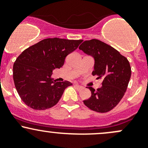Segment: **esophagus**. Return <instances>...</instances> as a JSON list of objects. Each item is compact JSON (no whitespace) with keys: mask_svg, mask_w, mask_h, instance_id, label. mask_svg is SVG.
<instances>
[{"mask_svg":"<svg viewBox=\"0 0 148 148\" xmlns=\"http://www.w3.org/2000/svg\"><path fill=\"white\" fill-rule=\"evenodd\" d=\"M74 86H75V87L76 88V89H77V90H80V89L83 88V86H80V85H78V84H75Z\"/></svg>","mask_w":148,"mask_h":148,"instance_id":"34e87169","label":"esophagus"}]
</instances>
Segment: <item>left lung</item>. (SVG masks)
<instances>
[{
    "label": "left lung",
    "instance_id": "obj_1",
    "mask_svg": "<svg viewBox=\"0 0 148 148\" xmlns=\"http://www.w3.org/2000/svg\"><path fill=\"white\" fill-rule=\"evenodd\" d=\"M79 49L94 59L92 74L103 80L97 90L88 87L91 96L83 103L96 112H109L119 103L127 90L131 77L130 62L116 49L98 39L85 41Z\"/></svg>",
    "mask_w": 148,
    "mask_h": 148
}]
</instances>
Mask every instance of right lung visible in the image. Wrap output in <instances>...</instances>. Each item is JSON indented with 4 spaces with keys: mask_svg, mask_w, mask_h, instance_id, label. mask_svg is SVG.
<instances>
[{
    "mask_svg": "<svg viewBox=\"0 0 148 148\" xmlns=\"http://www.w3.org/2000/svg\"><path fill=\"white\" fill-rule=\"evenodd\" d=\"M82 42L81 39H45L25 49L17 58L13 67L14 84L28 106L45 110L58 103L65 88L73 84L54 80L52 71L60 68L67 55Z\"/></svg>",
    "mask_w": 148,
    "mask_h": 148,
    "instance_id": "1",
    "label": "right lung"
}]
</instances>
